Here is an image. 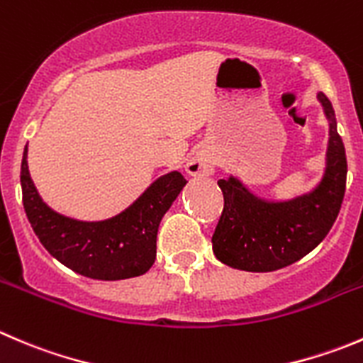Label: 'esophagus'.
I'll list each match as a JSON object with an SVG mask.
<instances>
[{
  "instance_id": "esophagus-1",
  "label": "esophagus",
  "mask_w": 363,
  "mask_h": 363,
  "mask_svg": "<svg viewBox=\"0 0 363 363\" xmlns=\"http://www.w3.org/2000/svg\"><path fill=\"white\" fill-rule=\"evenodd\" d=\"M214 163L207 156H196L188 163V172L191 175H207L213 174Z\"/></svg>"
}]
</instances>
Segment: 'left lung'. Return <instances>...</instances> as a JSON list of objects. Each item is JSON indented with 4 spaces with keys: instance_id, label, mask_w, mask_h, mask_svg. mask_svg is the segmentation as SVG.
Masks as SVG:
<instances>
[{
    "instance_id": "1",
    "label": "left lung",
    "mask_w": 363,
    "mask_h": 363,
    "mask_svg": "<svg viewBox=\"0 0 363 363\" xmlns=\"http://www.w3.org/2000/svg\"><path fill=\"white\" fill-rule=\"evenodd\" d=\"M330 121L326 174L312 193L289 202L257 199L238 179H220L223 211L213 234V252L227 266L253 273L277 271L311 253L339 216L346 191L347 161L337 133L335 111L319 94Z\"/></svg>"
}]
</instances>
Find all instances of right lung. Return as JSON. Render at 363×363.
I'll use <instances>...</instances> for the list:
<instances>
[{"mask_svg":"<svg viewBox=\"0 0 363 363\" xmlns=\"http://www.w3.org/2000/svg\"><path fill=\"white\" fill-rule=\"evenodd\" d=\"M28 147L21 163V188L26 216L44 248L79 275L96 280L140 277L156 260L161 218L186 181L179 172L157 179L124 213L104 221H77L49 209L28 172Z\"/></svg>","mask_w":363,"mask_h":363,"instance_id":"obj_1","label":"right lung"}]
</instances>
